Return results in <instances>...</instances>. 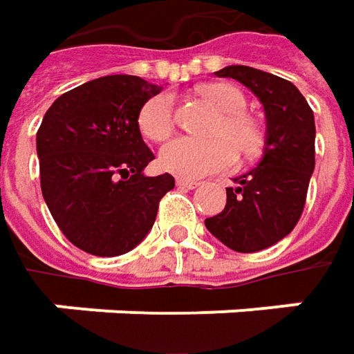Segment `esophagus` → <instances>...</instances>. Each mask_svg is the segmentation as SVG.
Wrapping results in <instances>:
<instances>
[{
	"label": "esophagus",
	"instance_id": "obj_1",
	"mask_svg": "<svg viewBox=\"0 0 354 354\" xmlns=\"http://www.w3.org/2000/svg\"><path fill=\"white\" fill-rule=\"evenodd\" d=\"M198 185L201 183L195 181V179H181V177L177 179V187H181V189H189V191H191V189H197Z\"/></svg>",
	"mask_w": 354,
	"mask_h": 354
}]
</instances>
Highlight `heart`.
Masks as SVG:
<instances>
[{
  "instance_id": "heart-1",
  "label": "heart",
  "mask_w": 354,
  "mask_h": 354,
  "mask_svg": "<svg viewBox=\"0 0 354 354\" xmlns=\"http://www.w3.org/2000/svg\"><path fill=\"white\" fill-rule=\"evenodd\" d=\"M198 94L212 104L223 118L212 126V138H175L159 151V167L181 179H195L230 169L236 161V147L244 156L260 151L264 133L258 122L244 114L242 92L228 84H203ZM138 128L151 142L165 140L173 129V96L159 92L147 98L138 112ZM237 145L234 146V143Z\"/></svg>"
}]
</instances>
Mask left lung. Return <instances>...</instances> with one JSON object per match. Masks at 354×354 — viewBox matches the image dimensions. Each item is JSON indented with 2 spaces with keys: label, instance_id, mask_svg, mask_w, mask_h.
I'll return each mask as SVG.
<instances>
[{
  "label": "left lung",
  "instance_id": "obj_1",
  "mask_svg": "<svg viewBox=\"0 0 354 354\" xmlns=\"http://www.w3.org/2000/svg\"><path fill=\"white\" fill-rule=\"evenodd\" d=\"M252 90L264 108L262 159L226 187L225 211L205 221L212 236L236 252L270 248L297 225L315 169V118L290 80L230 64L214 73Z\"/></svg>",
  "mask_w": 354,
  "mask_h": 354
}]
</instances>
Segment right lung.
I'll list each match as a JSON object with an SVG mask.
<instances>
[{"mask_svg": "<svg viewBox=\"0 0 354 354\" xmlns=\"http://www.w3.org/2000/svg\"><path fill=\"white\" fill-rule=\"evenodd\" d=\"M161 92L140 76L94 78L59 96L37 131L41 191L62 234L94 256L133 250L156 223L169 173L147 177L153 159L138 112Z\"/></svg>", "mask_w": 354, "mask_h": 354, "instance_id": "1", "label": "right lung"}]
</instances>
